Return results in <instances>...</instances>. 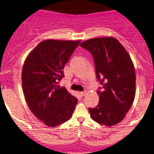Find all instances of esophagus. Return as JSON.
<instances>
[{
  "label": "esophagus",
  "mask_w": 154,
  "mask_h": 154,
  "mask_svg": "<svg viewBox=\"0 0 154 154\" xmlns=\"http://www.w3.org/2000/svg\"><path fill=\"white\" fill-rule=\"evenodd\" d=\"M86 93H87L86 91H80V92H79V94H80L82 97H83V96H85V94H86Z\"/></svg>",
  "instance_id": "34e87169"
}]
</instances>
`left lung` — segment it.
<instances>
[{
  "mask_svg": "<svg viewBox=\"0 0 154 154\" xmlns=\"http://www.w3.org/2000/svg\"><path fill=\"white\" fill-rule=\"evenodd\" d=\"M80 46L94 57L97 80L103 85L97 91L100 102L89 108L97 123L114 126L126 116L136 94V73L131 57L117 39L112 37L89 39Z\"/></svg>",
  "mask_w": 154,
  "mask_h": 154,
  "instance_id": "left-lung-1",
  "label": "left lung"
}]
</instances>
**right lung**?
<instances>
[{
  "label": "right lung",
  "instance_id": "add662e5",
  "mask_svg": "<svg viewBox=\"0 0 154 154\" xmlns=\"http://www.w3.org/2000/svg\"><path fill=\"white\" fill-rule=\"evenodd\" d=\"M81 40L40 42L27 56L22 69V87L32 114L45 125L55 127L72 117L78 100L58 85L65 64Z\"/></svg>",
  "mask_w": 154,
  "mask_h": 154
}]
</instances>
